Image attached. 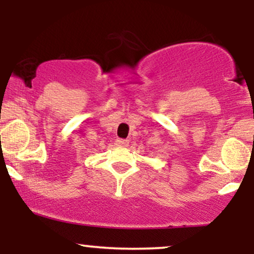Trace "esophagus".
I'll return each instance as SVG.
<instances>
[{
    "label": "esophagus",
    "instance_id": "esophagus-1",
    "mask_svg": "<svg viewBox=\"0 0 254 254\" xmlns=\"http://www.w3.org/2000/svg\"><path fill=\"white\" fill-rule=\"evenodd\" d=\"M116 144H117L118 147H127V145L129 144V141H127V139H117V141H116Z\"/></svg>",
    "mask_w": 254,
    "mask_h": 254
}]
</instances>
